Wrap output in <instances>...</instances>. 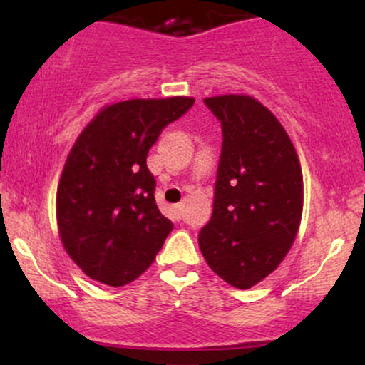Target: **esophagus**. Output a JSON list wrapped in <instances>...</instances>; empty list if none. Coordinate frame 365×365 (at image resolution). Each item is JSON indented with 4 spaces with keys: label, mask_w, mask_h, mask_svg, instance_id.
I'll use <instances>...</instances> for the list:
<instances>
[{
    "label": "esophagus",
    "mask_w": 365,
    "mask_h": 365,
    "mask_svg": "<svg viewBox=\"0 0 365 365\" xmlns=\"http://www.w3.org/2000/svg\"><path fill=\"white\" fill-rule=\"evenodd\" d=\"M182 211H183V202H180V204H177V206H175V212H177L178 216H182Z\"/></svg>",
    "instance_id": "esophagus-1"
}]
</instances>
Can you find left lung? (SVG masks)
<instances>
[{"mask_svg":"<svg viewBox=\"0 0 365 365\" xmlns=\"http://www.w3.org/2000/svg\"><path fill=\"white\" fill-rule=\"evenodd\" d=\"M204 103L221 121L223 145L199 247L221 279L247 290L273 273L299 233L302 170L287 130L257 99L225 94Z\"/></svg>","mask_w":365,"mask_h":365,"instance_id":"1","label":"left lung"}]
</instances>
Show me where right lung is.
Listing matches in <instances>:
<instances>
[{
  "instance_id": "add662e5",
  "label": "right lung",
  "mask_w": 365,
  "mask_h": 365,
  "mask_svg": "<svg viewBox=\"0 0 365 365\" xmlns=\"http://www.w3.org/2000/svg\"><path fill=\"white\" fill-rule=\"evenodd\" d=\"M194 98L128 99L104 106L66 158L56 192L63 247L96 282L123 287L154 262L173 223L159 212L145 159Z\"/></svg>"
}]
</instances>
